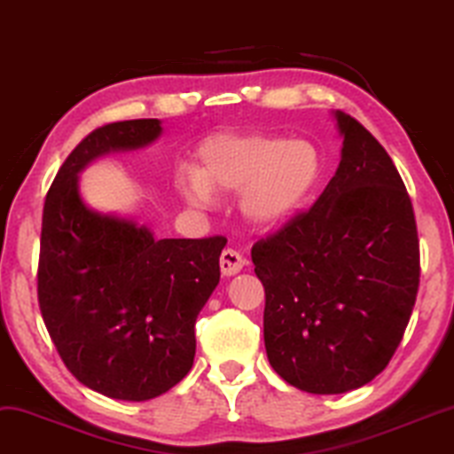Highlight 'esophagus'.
Wrapping results in <instances>:
<instances>
[{
    "label": "esophagus",
    "mask_w": 454,
    "mask_h": 454,
    "mask_svg": "<svg viewBox=\"0 0 454 454\" xmlns=\"http://www.w3.org/2000/svg\"><path fill=\"white\" fill-rule=\"evenodd\" d=\"M245 266V257L237 254L234 249H223L222 257H220V270L223 277H234L239 274Z\"/></svg>",
    "instance_id": "esophagus-1"
}]
</instances>
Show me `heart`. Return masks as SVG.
<instances>
[{
    "label": "heart",
    "mask_w": 454,
    "mask_h": 454,
    "mask_svg": "<svg viewBox=\"0 0 454 454\" xmlns=\"http://www.w3.org/2000/svg\"><path fill=\"white\" fill-rule=\"evenodd\" d=\"M199 168H182L177 192L192 207L239 192L240 215L274 231L291 222L317 194L325 174L318 146L278 134H217L199 146Z\"/></svg>",
    "instance_id": "obj_1"
}]
</instances>
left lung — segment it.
Here are the masks:
<instances>
[{
	"instance_id": "8db88e82",
	"label": "left lung",
	"mask_w": 454,
	"mask_h": 454,
	"mask_svg": "<svg viewBox=\"0 0 454 454\" xmlns=\"http://www.w3.org/2000/svg\"><path fill=\"white\" fill-rule=\"evenodd\" d=\"M335 176L312 209L251 249L266 289L263 343L272 369L308 394L363 387L386 369L419 289L409 194L380 142L335 111Z\"/></svg>"
}]
</instances>
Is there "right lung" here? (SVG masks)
<instances>
[{"instance_id": "add662e5", "label": "right lung", "mask_w": 454, "mask_h": 454, "mask_svg": "<svg viewBox=\"0 0 454 454\" xmlns=\"http://www.w3.org/2000/svg\"><path fill=\"white\" fill-rule=\"evenodd\" d=\"M159 119L108 123L68 154L43 205L37 297L67 369L85 387L129 403L165 394L192 369L194 323L220 283L223 237L157 239L134 217L90 207L79 174L140 151Z\"/></svg>"}]
</instances>
